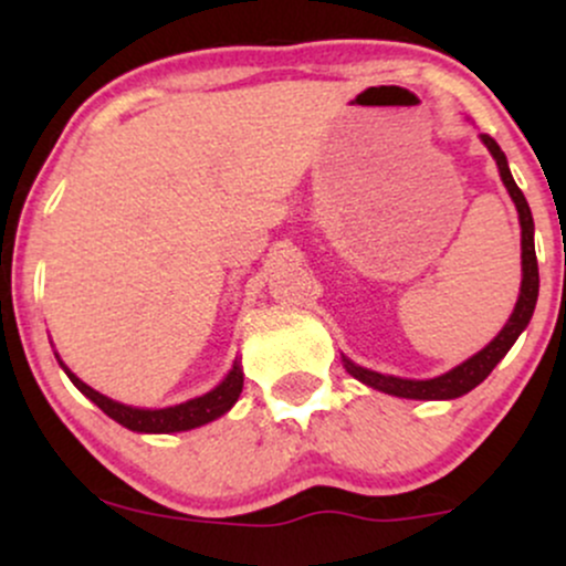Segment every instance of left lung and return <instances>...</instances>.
<instances>
[{"mask_svg":"<svg viewBox=\"0 0 566 566\" xmlns=\"http://www.w3.org/2000/svg\"><path fill=\"white\" fill-rule=\"evenodd\" d=\"M484 146L490 148L492 157L497 161L500 178H503L505 188H509L511 199L516 201L518 210V223H522V292H518L516 308H513L509 324L500 329V335L490 346L479 350L476 356H471L469 361H463L460 367L450 369L447 375H439L433 380H405L394 378V375H380L373 373V369L356 367L354 361L343 359V365L356 380L367 382V386L378 388L382 394L401 396V399H458V396L469 394L471 388H476L486 375L495 369V365L509 354V348L516 343V337L522 335V329L527 327L532 319V311H535L537 303V287H541V276H537V258H535V223H532V212L527 199H524L522 188L513 184V175L509 170V161H505V154L500 151V146L490 135H482Z\"/></svg>","mask_w":566,"mask_h":566,"instance_id":"left-lung-1","label":"left lung"}]
</instances>
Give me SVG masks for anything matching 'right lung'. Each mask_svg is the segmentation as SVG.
Segmentation results:
<instances>
[{"instance_id":"obj_1","label":"right lung","mask_w":566,"mask_h":566,"mask_svg":"<svg viewBox=\"0 0 566 566\" xmlns=\"http://www.w3.org/2000/svg\"><path fill=\"white\" fill-rule=\"evenodd\" d=\"M63 369H66V365H63ZM66 375L90 401H95V405L108 415V418H114L116 423L129 428V431H140V433H175V431H188V428L210 423V420L220 418V415L229 412V409L237 405L239 394H242V386H244L242 369H239V365H233L231 373L226 375V380L220 382L218 388H212L210 394L199 396V399H191L186 401V405L167 407V409H135V407L119 405V401L108 399V396L97 394L95 388H90L87 382H82L74 373H69V369Z\"/></svg>"}]
</instances>
